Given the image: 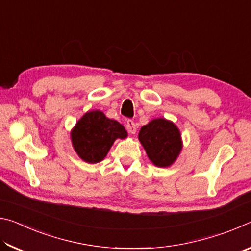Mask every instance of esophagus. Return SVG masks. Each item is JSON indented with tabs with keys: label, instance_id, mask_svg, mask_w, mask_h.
<instances>
[{
	"label": "esophagus",
	"instance_id": "34e87169",
	"mask_svg": "<svg viewBox=\"0 0 251 251\" xmlns=\"http://www.w3.org/2000/svg\"><path fill=\"white\" fill-rule=\"evenodd\" d=\"M126 128H127V130H128L129 134H135L136 133V125H135L134 121H131V120L127 121L126 122Z\"/></svg>",
	"mask_w": 251,
	"mask_h": 251
}]
</instances>
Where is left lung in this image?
Returning a JSON list of instances; mask_svg holds the SVG:
<instances>
[{"mask_svg":"<svg viewBox=\"0 0 251 251\" xmlns=\"http://www.w3.org/2000/svg\"><path fill=\"white\" fill-rule=\"evenodd\" d=\"M138 139L148 158L157 167L171 166L182 148L179 129L173 122L165 118H156L143 126Z\"/></svg>","mask_w":251,"mask_h":251,"instance_id":"1","label":"left lung"}]
</instances>
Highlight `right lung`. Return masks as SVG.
I'll return each instance as SVG.
<instances>
[{"label": "right lung", "mask_w": 251, "mask_h": 251, "mask_svg": "<svg viewBox=\"0 0 251 251\" xmlns=\"http://www.w3.org/2000/svg\"><path fill=\"white\" fill-rule=\"evenodd\" d=\"M127 137L124 126L109 120L100 110L84 114L71 131L72 145L80 158L90 164L103 160L117 138Z\"/></svg>", "instance_id": "right-lung-1"}]
</instances>
